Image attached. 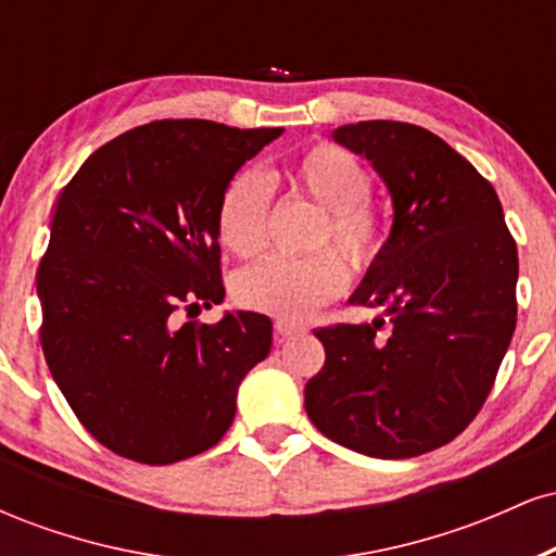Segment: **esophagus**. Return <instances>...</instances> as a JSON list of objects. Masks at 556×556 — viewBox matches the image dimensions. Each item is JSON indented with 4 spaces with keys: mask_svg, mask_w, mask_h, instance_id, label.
<instances>
[{
    "mask_svg": "<svg viewBox=\"0 0 556 556\" xmlns=\"http://www.w3.org/2000/svg\"><path fill=\"white\" fill-rule=\"evenodd\" d=\"M274 329H277V337H279V340H287V337L303 334V331H305L303 324L290 321V318H277V321H274Z\"/></svg>",
    "mask_w": 556,
    "mask_h": 556,
    "instance_id": "34e87169",
    "label": "esophagus"
}]
</instances>
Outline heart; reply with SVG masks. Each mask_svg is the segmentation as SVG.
Masks as SVG:
<instances>
[{
  "label": "heart",
  "mask_w": 556,
  "mask_h": 556,
  "mask_svg": "<svg viewBox=\"0 0 556 556\" xmlns=\"http://www.w3.org/2000/svg\"><path fill=\"white\" fill-rule=\"evenodd\" d=\"M285 182L324 208L314 245L334 242L353 264H368L384 240V225L368 206L371 175L337 143H314L285 169ZM269 227V188L256 172H238L216 206V235L229 253L251 258L264 251ZM348 266L337 253L308 258L269 256L235 279V298L245 308L279 318H303L348 287Z\"/></svg>",
  "instance_id": "b5f03b06"
}]
</instances>
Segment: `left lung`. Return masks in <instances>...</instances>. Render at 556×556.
Masks as SVG:
<instances>
[{"instance_id":"1","label":"left lung","mask_w":556,"mask_h":556,"mask_svg":"<svg viewBox=\"0 0 556 556\" xmlns=\"http://www.w3.org/2000/svg\"><path fill=\"white\" fill-rule=\"evenodd\" d=\"M331 138L371 162L394 214L350 295L384 314L314 331L327 361L305 413L361 455L416 457L452 442L494 387L518 318V248L491 182L426 127L368 119Z\"/></svg>"}]
</instances>
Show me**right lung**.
I'll return each mask as SVG.
<instances>
[{
    "label": "right lung",
    "instance_id": "obj_1",
    "mask_svg": "<svg viewBox=\"0 0 556 556\" xmlns=\"http://www.w3.org/2000/svg\"><path fill=\"white\" fill-rule=\"evenodd\" d=\"M282 127L159 119L110 140L60 193L36 277L41 348L88 433L127 460L169 465L225 437L238 387L271 350L269 316L227 311L216 206Z\"/></svg>",
    "mask_w": 556,
    "mask_h": 556
}]
</instances>
